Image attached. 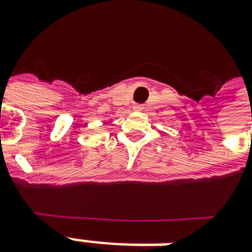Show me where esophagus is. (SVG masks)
Returning <instances> with one entry per match:
<instances>
[{
	"mask_svg": "<svg viewBox=\"0 0 252 252\" xmlns=\"http://www.w3.org/2000/svg\"><path fill=\"white\" fill-rule=\"evenodd\" d=\"M133 109H135V110H143L145 107H143V104H135Z\"/></svg>",
	"mask_w": 252,
	"mask_h": 252,
	"instance_id": "1",
	"label": "esophagus"
}]
</instances>
